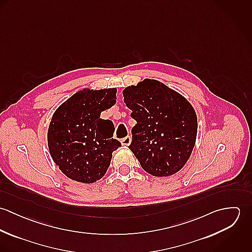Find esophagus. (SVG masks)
I'll use <instances>...</instances> for the list:
<instances>
[{
    "mask_svg": "<svg viewBox=\"0 0 252 252\" xmlns=\"http://www.w3.org/2000/svg\"><path fill=\"white\" fill-rule=\"evenodd\" d=\"M131 141H132L131 136H127V137H125V138H123L121 140V144H122V145H126L127 146V145L131 144Z\"/></svg>",
    "mask_w": 252,
    "mask_h": 252,
    "instance_id": "1",
    "label": "esophagus"
}]
</instances>
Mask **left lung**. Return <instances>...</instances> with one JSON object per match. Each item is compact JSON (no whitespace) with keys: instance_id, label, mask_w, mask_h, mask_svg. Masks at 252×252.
<instances>
[{"instance_id":"1","label":"left lung","mask_w":252,"mask_h":252,"mask_svg":"<svg viewBox=\"0 0 252 252\" xmlns=\"http://www.w3.org/2000/svg\"><path fill=\"white\" fill-rule=\"evenodd\" d=\"M123 96L137 121L129 148L142 168L154 177L178 173L197 137V115L191 104L164 83L149 78L125 88Z\"/></svg>"}]
</instances>
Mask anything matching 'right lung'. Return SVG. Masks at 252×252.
<instances>
[{"mask_svg": "<svg viewBox=\"0 0 252 252\" xmlns=\"http://www.w3.org/2000/svg\"><path fill=\"white\" fill-rule=\"evenodd\" d=\"M116 103V89H83L54 112L47 133L50 155L61 172L82 183L101 180L112 152L121 146L113 139L114 125L100 118Z\"/></svg>", "mask_w": 252, "mask_h": 252, "instance_id": "right-lung-1", "label": "right lung"}]
</instances>
